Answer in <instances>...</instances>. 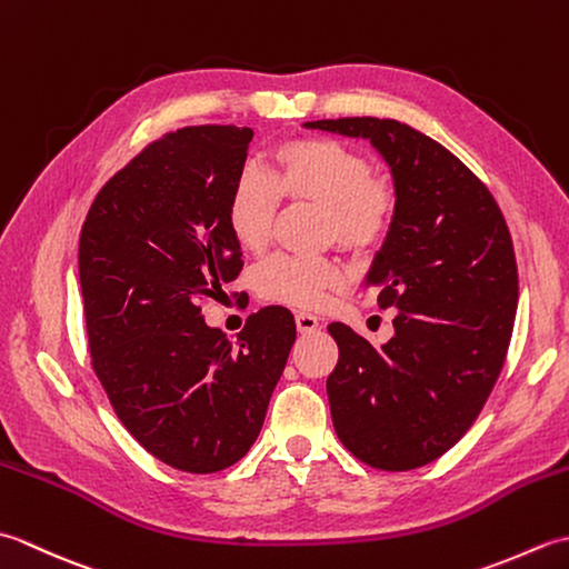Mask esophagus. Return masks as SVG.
Here are the masks:
<instances>
[{"label": "esophagus", "mask_w": 569, "mask_h": 569, "mask_svg": "<svg viewBox=\"0 0 569 569\" xmlns=\"http://www.w3.org/2000/svg\"><path fill=\"white\" fill-rule=\"evenodd\" d=\"M296 328L300 335H310L320 328V320L312 316V312H298L296 316Z\"/></svg>", "instance_id": "esophagus-1"}]
</instances>
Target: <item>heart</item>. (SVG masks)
Returning <instances> with one entry per match:
<instances>
[{
  "instance_id": "heart-1",
  "label": "heart",
  "mask_w": 569,
  "mask_h": 569,
  "mask_svg": "<svg viewBox=\"0 0 569 569\" xmlns=\"http://www.w3.org/2000/svg\"><path fill=\"white\" fill-rule=\"evenodd\" d=\"M281 198L320 204L325 244L367 251L391 224L396 196L359 151L332 139H291L271 151L269 173L237 178L227 202V227L244 251H261L271 239ZM345 283L342 263L330 257L276 253L257 271L259 293L293 308H320Z\"/></svg>"
}]
</instances>
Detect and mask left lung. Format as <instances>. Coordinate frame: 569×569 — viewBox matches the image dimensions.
<instances>
[{
	"mask_svg": "<svg viewBox=\"0 0 569 569\" xmlns=\"http://www.w3.org/2000/svg\"><path fill=\"white\" fill-rule=\"evenodd\" d=\"M308 129L367 139L393 178V217L365 278L393 308L373 349L345 322L328 377L337 438L361 462L406 471L462 438L497 383L518 306L513 241L497 200L469 168L396 119L345 117Z\"/></svg>",
	"mask_w": 569,
	"mask_h": 569,
	"instance_id": "8db88e82",
	"label": "left lung"
}]
</instances>
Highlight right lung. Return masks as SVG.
<instances>
[{"label":"right lung","instance_id":"add662e5","mask_svg":"<svg viewBox=\"0 0 569 569\" xmlns=\"http://www.w3.org/2000/svg\"><path fill=\"white\" fill-rule=\"evenodd\" d=\"M253 131H171L107 180L82 224L78 266L92 369L124 428L190 475L239 462L259 438L296 342L281 306L237 342L202 318L241 271L227 202Z\"/></svg>","mask_w":569,"mask_h":569}]
</instances>
